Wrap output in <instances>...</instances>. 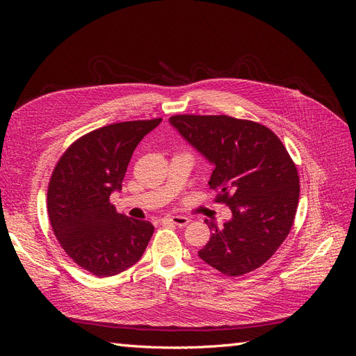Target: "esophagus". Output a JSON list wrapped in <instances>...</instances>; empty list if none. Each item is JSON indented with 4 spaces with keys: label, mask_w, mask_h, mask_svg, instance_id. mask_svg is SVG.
<instances>
[{
    "label": "esophagus",
    "mask_w": 356,
    "mask_h": 356,
    "mask_svg": "<svg viewBox=\"0 0 356 356\" xmlns=\"http://www.w3.org/2000/svg\"><path fill=\"white\" fill-rule=\"evenodd\" d=\"M172 224H175V225H178V227H184V225H187L188 222H190V218H187V217H179V215H175V217H170V218H168Z\"/></svg>",
    "instance_id": "34e87169"
}]
</instances>
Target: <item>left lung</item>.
<instances>
[{
	"instance_id": "left-lung-1",
	"label": "left lung",
	"mask_w": 356,
	"mask_h": 356,
	"mask_svg": "<svg viewBox=\"0 0 356 356\" xmlns=\"http://www.w3.org/2000/svg\"><path fill=\"white\" fill-rule=\"evenodd\" d=\"M169 123L213 165L215 202L232 209L221 227L209 222L199 257L227 276L255 270L282 245L297 212L300 179L286 148L268 127L229 115L182 114Z\"/></svg>"
}]
</instances>
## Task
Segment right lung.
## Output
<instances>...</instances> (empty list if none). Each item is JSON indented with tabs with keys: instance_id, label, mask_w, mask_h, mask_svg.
Wrapping results in <instances>:
<instances>
[{
	"instance_id": "1",
	"label": "right lung",
	"mask_w": 356,
	"mask_h": 356,
	"mask_svg": "<svg viewBox=\"0 0 356 356\" xmlns=\"http://www.w3.org/2000/svg\"><path fill=\"white\" fill-rule=\"evenodd\" d=\"M161 122H122L96 129L70 145L53 170L47 190L51 229L71 260L98 277L134 266L154 225L129 218L110 203L136 145Z\"/></svg>"
}]
</instances>
